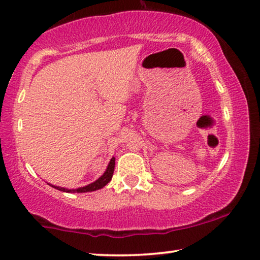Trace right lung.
I'll return each mask as SVG.
<instances>
[{"label":"right lung","mask_w":260,"mask_h":260,"mask_svg":"<svg viewBox=\"0 0 260 260\" xmlns=\"http://www.w3.org/2000/svg\"><path fill=\"white\" fill-rule=\"evenodd\" d=\"M114 168H115V158H112L110 159L108 166H107V170L105 171V174H103L101 177L99 179H96L95 182L90 183V184L85 185V186H82V188H77V189H67V188H61V186H57V185H52L54 189L57 190H60V191H64V192H90V191H95V190H99V189H102L103 186H106L108 183L112 181V177H113V174H114Z\"/></svg>","instance_id":"obj_1"}]
</instances>
